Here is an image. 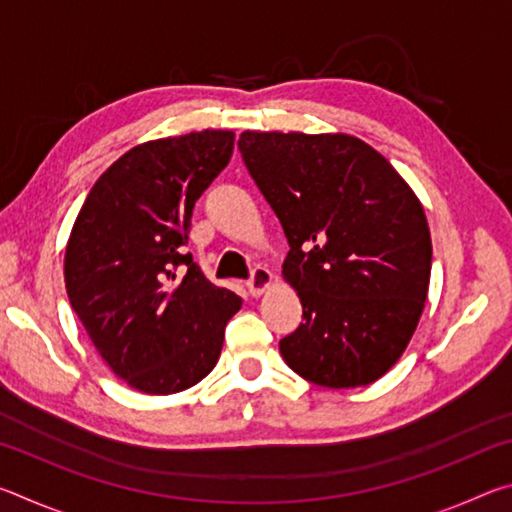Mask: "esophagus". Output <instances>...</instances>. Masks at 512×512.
<instances>
[{
  "label": "esophagus",
  "instance_id": "1",
  "mask_svg": "<svg viewBox=\"0 0 512 512\" xmlns=\"http://www.w3.org/2000/svg\"><path fill=\"white\" fill-rule=\"evenodd\" d=\"M271 284H273V273L268 271V268L259 266V268H255V271H253V277H250L246 287L257 298V296H262L266 289H271Z\"/></svg>",
  "mask_w": 512,
  "mask_h": 512
}]
</instances>
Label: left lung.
Wrapping results in <instances>:
<instances>
[{
	"label": "left lung",
	"instance_id": "1",
	"mask_svg": "<svg viewBox=\"0 0 512 512\" xmlns=\"http://www.w3.org/2000/svg\"><path fill=\"white\" fill-rule=\"evenodd\" d=\"M239 151L291 246L282 275L302 302V323L280 341L282 359L325 388L384 377L429 293L420 198L354 135L244 131Z\"/></svg>",
	"mask_w": 512,
	"mask_h": 512
}]
</instances>
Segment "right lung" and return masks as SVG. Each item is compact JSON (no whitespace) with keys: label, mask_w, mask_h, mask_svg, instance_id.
Returning <instances> with one entry per match:
<instances>
[{"label":"right lung","mask_w":512,"mask_h":512,"mask_svg":"<svg viewBox=\"0 0 512 512\" xmlns=\"http://www.w3.org/2000/svg\"><path fill=\"white\" fill-rule=\"evenodd\" d=\"M235 133L162 137L101 173L65 248V289L101 359L146 395L210 375L241 298L185 255L194 203L225 169Z\"/></svg>","instance_id":"obj_1"}]
</instances>
